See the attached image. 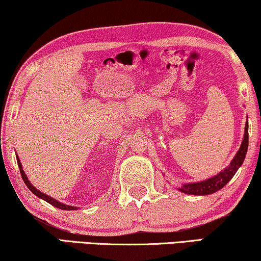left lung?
Here are the masks:
<instances>
[{"instance_id": "left-lung-1", "label": "left lung", "mask_w": 261, "mask_h": 261, "mask_svg": "<svg viewBox=\"0 0 261 261\" xmlns=\"http://www.w3.org/2000/svg\"><path fill=\"white\" fill-rule=\"evenodd\" d=\"M248 148V123L246 122L245 126V134L244 140L241 142V146L239 150H238L236 156L233 158L227 167L224 171H221L219 174L215 176L210 177V179L200 181V182H193V184H184L180 188H177L180 192H182L185 194H193V195H208L215 193L219 190H221L229 180L232 179L236 174L238 169L245 160Z\"/></svg>"}]
</instances>
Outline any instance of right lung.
Listing matches in <instances>:
<instances>
[{
    "label": "right lung",
    "mask_w": 261,
    "mask_h": 261,
    "mask_svg": "<svg viewBox=\"0 0 261 261\" xmlns=\"http://www.w3.org/2000/svg\"><path fill=\"white\" fill-rule=\"evenodd\" d=\"M16 159H17V164H18V168H20V173H21V175H22V179H23V181H24V184L27 185V187L29 188L30 191L33 192L34 194H35L36 196H39V198H41V199H43L44 201H47V202H49L50 203V205H53V206H55V207H58V208H60V210H63V211H73V210H77V207H74V206H69V205H65V203H62V202H60V201H58V200H55V199H53L51 196H49V195H47V194H44V193H42V192H40L39 190H36L35 187L33 186L32 184H30V181L28 180V177H27V175H25V173H24V171L23 169H22V165H21V162H20V159H18V156L16 155Z\"/></svg>",
    "instance_id": "right-lung-1"
}]
</instances>
